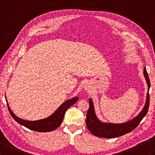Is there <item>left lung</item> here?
Segmentation results:
<instances>
[{
	"instance_id": "8db88e82",
	"label": "left lung",
	"mask_w": 155,
	"mask_h": 155,
	"mask_svg": "<svg viewBox=\"0 0 155 155\" xmlns=\"http://www.w3.org/2000/svg\"><path fill=\"white\" fill-rule=\"evenodd\" d=\"M144 75L148 84V89L149 91L150 83L149 75L147 74L145 68H144ZM149 101L150 97L149 92H148L146 104L144 105L143 110L140 112L137 117L133 118V120L127 122V123L122 124H113L104 123L98 119L94 113L93 101L90 98L89 108L87 111L86 118L87 127L92 134L98 137L105 138V139H113V138L123 136L125 134L131 132L134 128H137L143 118L146 116L148 110H149Z\"/></svg>"
}]
</instances>
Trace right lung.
<instances>
[{
	"mask_svg": "<svg viewBox=\"0 0 155 155\" xmlns=\"http://www.w3.org/2000/svg\"><path fill=\"white\" fill-rule=\"evenodd\" d=\"M78 100V97H76L72 98V99H69L65 101L50 117L44 118V119L35 121H28L21 119V118L16 117L12 113L8 103L7 106L10 114H11L12 118L20 124L23 125L24 127L28 128V129L37 131V132H50V131L56 129V128H57L60 126L62 120H63L66 111L67 110L69 107L77 103Z\"/></svg>",
	"mask_w": 155,
	"mask_h": 155,
	"instance_id": "right-lung-1",
	"label": "right lung"
}]
</instances>
